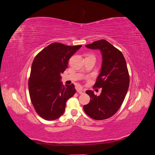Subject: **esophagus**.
Masks as SVG:
<instances>
[{
    "label": "esophagus",
    "mask_w": 155,
    "mask_h": 155,
    "mask_svg": "<svg viewBox=\"0 0 155 155\" xmlns=\"http://www.w3.org/2000/svg\"><path fill=\"white\" fill-rule=\"evenodd\" d=\"M78 92L79 94H83L85 93V91L83 90V89H78Z\"/></svg>",
    "instance_id": "obj_1"
}]
</instances>
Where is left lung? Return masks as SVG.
Returning <instances> with one entry per match:
<instances>
[{
  "instance_id": "1",
  "label": "left lung",
  "mask_w": 155,
  "mask_h": 155,
  "mask_svg": "<svg viewBox=\"0 0 155 155\" xmlns=\"http://www.w3.org/2000/svg\"><path fill=\"white\" fill-rule=\"evenodd\" d=\"M86 46L101 52V72L93 87L102 90L100 96L86 91L91 100L83 109L94 120H105L115 114L122 104L129 86V71L122 53L107 41H96Z\"/></svg>"
}]
</instances>
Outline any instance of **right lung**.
Masks as SVG:
<instances>
[{
	"instance_id": "obj_1",
	"label": "right lung",
	"mask_w": 155,
	"mask_h": 155,
	"mask_svg": "<svg viewBox=\"0 0 155 155\" xmlns=\"http://www.w3.org/2000/svg\"><path fill=\"white\" fill-rule=\"evenodd\" d=\"M81 47L53 43L34 58L28 80L29 94L36 112L43 119L59 118L64 113L66 101L76 93L74 84L63 85L60 75L67 68L69 59Z\"/></svg>"
}]
</instances>
